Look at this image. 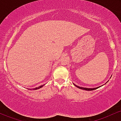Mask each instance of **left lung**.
I'll return each mask as SVG.
<instances>
[{"mask_svg":"<svg viewBox=\"0 0 121 121\" xmlns=\"http://www.w3.org/2000/svg\"><path fill=\"white\" fill-rule=\"evenodd\" d=\"M75 85V84H74ZM75 86H76V87L79 88V89H83V90H86V91H93V90H95V89H96L97 88H99V87H97V88H83V87H80V86H76V85H75Z\"/></svg>","mask_w":121,"mask_h":121,"instance_id":"1","label":"left lung"}]
</instances>
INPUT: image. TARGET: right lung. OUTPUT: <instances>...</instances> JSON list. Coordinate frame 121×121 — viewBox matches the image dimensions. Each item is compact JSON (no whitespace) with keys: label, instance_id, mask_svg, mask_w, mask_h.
I'll use <instances>...</instances> for the list:
<instances>
[{"label":"right lung","instance_id":"obj_1","mask_svg":"<svg viewBox=\"0 0 121 121\" xmlns=\"http://www.w3.org/2000/svg\"><path fill=\"white\" fill-rule=\"evenodd\" d=\"M45 85V84H44ZM44 85H42V86H39V87H37V88H34L33 89H35V90H36V89H39V88H42V86H43Z\"/></svg>","mask_w":121,"mask_h":121}]
</instances>
